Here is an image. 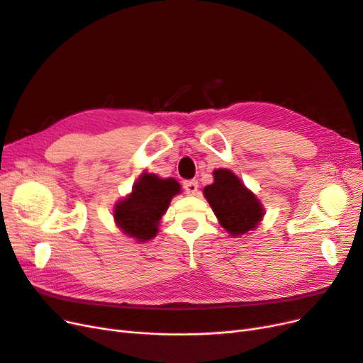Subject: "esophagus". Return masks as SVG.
<instances>
[{"label":"esophagus","mask_w":363,"mask_h":363,"mask_svg":"<svg viewBox=\"0 0 363 363\" xmlns=\"http://www.w3.org/2000/svg\"><path fill=\"white\" fill-rule=\"evenodd\" d=\"M183 188H184V192L188 195H195L196 191H199V182H195V180L184 182Z\"/></svg>","instance_id":"34e87169"}]
</instances>
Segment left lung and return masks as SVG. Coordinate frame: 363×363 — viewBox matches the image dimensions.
I'll return each mask as SVG.
<instances>
[{
    "label": "left lung",
    "mask_w": 363,
    "mask_h": 363,
    "mask_svg": "<svg viewBox=\"0 0 363 363\" xmlns=\"http://www.w3.org/2000/svg\"><path fill=\"white\" fill-rule=\"evenodd\" d=\"M213 179V183L204 188V196L219 224L232 236L255 230L265 215L256 195L230 169H215Z\"/></svg>",
    "instance_id": "8db88e82"
}]
</instances>
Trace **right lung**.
Wrapping results in <instances>:
<instances>
[{
    "instance_id": "right-lung-1",
    "label": "right lung",
    "mask_w": 363,
    "mask_h": 363,
    "mask_svg": "<svg viewBox=\"0 0 363 363\" xmlns=\"http://www.w3.org/2000/svg\"><path fill=\"white\" fill-rule=\"evenodd\" d=\"M180 184L172 177L160 179L156 174H142L124 200L115 204L113 218L116 225L138 242H145L157 235L159 221Z\"/></svg>"
}]
</instances>
